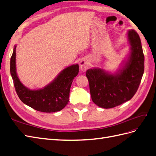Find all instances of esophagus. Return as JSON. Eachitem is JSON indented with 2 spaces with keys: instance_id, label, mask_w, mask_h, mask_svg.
Masks as SVG:
<instances>
[{
  "instance_id": "obj_1",
  "label": "esophagus",
  "mask_w": 156,
  "mask_h": 156,
  "mask_svg": "<svg viewBox=\"0 0 156 156\" xmlns=\"http://www.w3.org/2000/svg\"><path fill=\"white\" fill-rule=\"evenodd\" d=\"M80 67L82 71H86L89 67V62L87 59H82L80 62Z\"/></svg>"
}]
</instances>
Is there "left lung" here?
<instances>
[{"instance_id": "obj_1", "label": "left lung", "mask_w": 156, "mask_h": 156, "mask_svg": "<svg viewBox=\"0 0 156 156\" xmlns=\"http://www.w3.org/2000/svg\"><path fill=\"white\" fill-rule=\"evenodd\" d=\"M130 54L121 70L111 74L101 69H88V79L91 99L98 106L113 108L133 98L140 83L144 71V56L140 38L136 31H128Z\"/></svg>"}]
</instances>
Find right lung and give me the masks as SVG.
<instances>
[{
  "mask_svg": "<svg viewBox=\"0 0 156 156\" xmlns=\"http://www.w3.org/2000/svg\"><path fill=\"white\" fill-rule=\"evenodd\" d=\"M16 48L10 58V74L16 94L20 100L35 110L53 113L62 110L69 101L70 90L74 78L79 72V66L71 65L64 69L54 80L43 89L31 90L20 81L16 69Z\"/></svg>",
  "mask_w": 156,
  "mask_h": 156,
  "instance_id": "add662e5",
  "label": "right lung"
}]
</instances>
